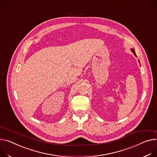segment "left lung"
I'll list each match as a JSON object with an SVG mask.
<instances>
[{
  "label": "left lung",
  "instance_id": "1",
  "mask_svg": "<svg viewBox=\"0 0 157 157\" xmlns=\"http://www.w3.org/2000/svg\"><path fill=\"white\" fill-rule=\"evenodd\" d=\"M131 52H132V53L134 54V55L136 57H137L136 54V52H135V50H134V48H131ZM138 62H140V60H138Z\"/></svg>",
  "mask_w": 157,
  "mask_h": 157
}]
</instances>
